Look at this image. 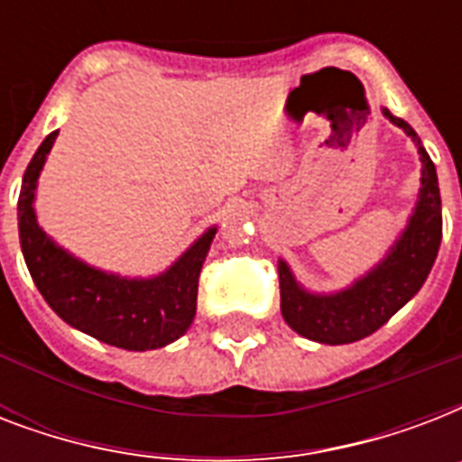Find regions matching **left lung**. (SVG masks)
I'll list each match as a JSON object with an SVG mask.
<instances>
[{"mask_svg":"<svg viewBox=\"0 0 462 462\" xmlns=\"http://www.w3.org/2000/svg\"><path fill=\"white\" fill-rule=\"evenodd\" d=\"M383 117L401 126L415 141L422 177L415 208L408 225L395 237L383 259L336 292H311L297 281L288 261L278 259L281 275V311L290 328L323 345H347L379 330L391 316L402 309L427 281L439 245H441V194L437 167L415 129L401 117L381 107Z\"/></svg>","mask_w":462,"mask_h":462,"instance_id":"left-lung-1","label":"left lung"}]
</instances>
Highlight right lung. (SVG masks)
<instances>
[{
	"label": "right lung",
	"mask_w": 462,
	"mask_h": 462,
	"mask_svg": "<svg viewBox=\"0 0 462 462\" xmlns=\"http://www.w3.org/2000/svg\"><path fill=\"white\" fill-rule=\"evenodd\" d=\"M57 134L40 143L18 194V237L35 288L61 321L100 343L134 352L174 343L194 321L199 273L217 227H208L172 266L151 278H126L90 266L57 245L35 213L40 172Z\"/></svg>",
	"instance_id": "right-lung-1"
}]
</instances>
